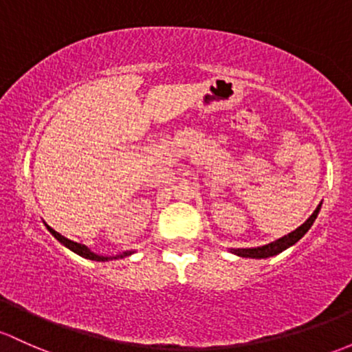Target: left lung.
I'll list each match as a JSON object with an SVG mask.
<instances>
[{
	"label": "left lung",
	"mask_w": 352,
	"mask_h": 352,
	"mask_svg": "<svg viewBox=\"0 0 352 352\" xmlns=\"http://www.w3.org/2000/svg\"><path fill=\"white\" fill-rule=\"evenodd\" d=\"M320 206H322V202H320V204L316 207V210L312 212V216H310L309 219H307L302 226H298L295 231L288 232V234H285V236H282V238L275 239V241L263 244V246H256V248H229V251H231L232 254H236V256L254 258V260H265V258L276 256V254H280L282 251L288 250L290 246H294L295 243L300 241L303 236H305V232L309 231L310 228H312L314 221H316L317 216H319Z\"/></svg>",
	"instance_id": "8db88e82"
}]
</instances>
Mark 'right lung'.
<instances>
[{
    "label": "right lung",
    "instance_id": "add662e5",
    "mask_svg": "<svg viewBox=\"0 0 352 352\" xmlns=\"http://www.w3.org/2000/svg\"><path fill=\"white\" fill-rule=\"evenodd\" d=\"M47 229L50 231V234L54 236L55 239H57L58 243L64 244L65 248H69L70 251H74L76 254H79V256L86 258V260H92V261H111V260H120V258H124V256H129V254H133L135 251H123V253H118L114 254V256H102V254H98L94 253V251H91L86 244H80V243H76L72 241V239H67L65 236H62L60 232H57L55 229H52L49 224H45Z\"/></svg>",
    "mask_w": 352,
    "mask_h": 352
}]
</instances>
